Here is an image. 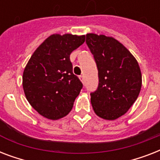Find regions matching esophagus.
Returning a JSON list of instances; mask_svg holds the SVG:
<instances>
[{"mask_svg": "<svg viewBox=\"0 0 160 160\" xmlns=\"http://www.w3.org/2000/svg\"><path fill=\"white\" fill-rule=\"evenodd\" d=\"M79 78H80V80H81L83 83H84V80H84V75H80V77H79Z\"/></svg>", "mask_w": 160, "mask_h": 160, "instance_id": "esophagus-1", "label": "esophagus"}]
</instances>
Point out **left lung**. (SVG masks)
Instances as JSON below:
<instances>
[{"mask_svg":"<svg viewBox=\"0 0 160 160\" xmlns=\"http://www.w3.org/2000/svg\"><path fill=\"white\" fill-rule=\"evenodd\" d=\"M85 42L98 69L99 85L90 93L93 109L98 116L113 120L125 114L139 96L142 85L139 64L112 37L87 34Z\"/></svg>","mask_w":160,"mask_h":160,"instance_id":"8db88e82","label":"left lung"}]
</instances>
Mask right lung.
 Here are the masks:
<instances>
[{
    "mask_svg": "<svg viewBox=\"0 0 160 160\" xmlns=\"http://www.w3.org/2000/svg\"><path fill=\"white\" fill-rule=\"evenodd\" d=\"M85 39L52 35L31 55L24 70L23 89L28 102L42 116L58 119L72 109L83 84L73 74L70 55Z\"/></svg>",
    "mask_w": 160,
    "mask_h": 160,
    "instance_id": "right-lung-1",
    "label": "right lung"
}]
</instances>
